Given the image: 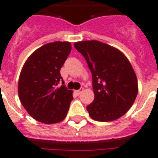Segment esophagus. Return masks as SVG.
Listing matches in <instances>:
<instances>
[{
	"mask_svg": "<svg viewBox=\"0 0 158 158\" xmlns=\"http://www.w3.org/2000/svg\"><path fill=\"white\" fill-rule=\"evenodd\" d=\"M83 90H84V89H83V88H80V89H77V90L75 91V92H76V94L77 95H80L81 94L82 92H83Z\"/></svg>",
	"mask_w": 158,
	"mask_h": 158,
	"instance_id": "1",
	"label": "esophagus"
}]
</instances>
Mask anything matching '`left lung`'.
<instances>
[{
  "label": "left lung",
  "instance_id": "1",
  "mask_svg": "<svg viewBox=\"0 0 158 158\" xmlns=\"http://www.w3.org/2000/svg\"><path fill=\"white\" fill-rule=\"evenodd\" d=\"M74 47L85 59L92 73L94 100L86 106L89 116L100 122L123 116L138 93L136 76L127 57L97 40L77 42Z\"/></svg>",
  "mask_w": 158,
  "mask_h": 158
}]
</instances>
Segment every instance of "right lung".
Masks as SVG:
<instances>
[{
    "label": "right lung",
    "instance_id": "obj_1",
    "mask_svg": "<svg viewBox=\"0 0 158 158\" xmlns=\"http://www.w3.org/2000/svg\"><path fill=\"white\" fill-rule=\"evenodd\" d=\"M71 49L69 42L45 44L31 55L21 72L20 101L30 115L41 123L51 124L63 120L73 99V91L65 86L60 76V69Z\"/></svg>",
    "mask_w": 158,
    "mask_h": 158
}]
</instances>
